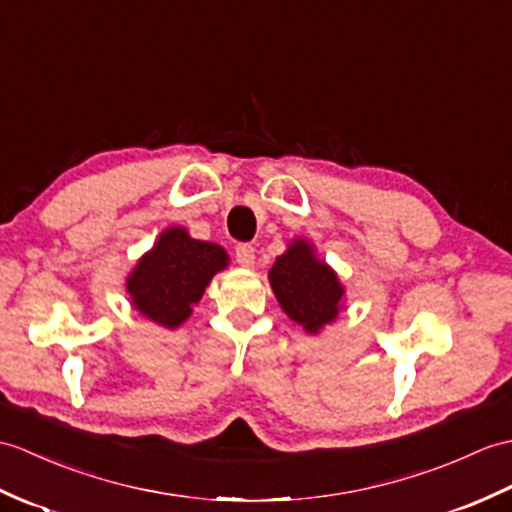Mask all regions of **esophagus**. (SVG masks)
Here are the masks:
<instances>
[{
	"label": "esophagus",
	"mask_w": 512,
	"mask_h": 512,
	"mask_svg": "<svg viewBox=\"0 0 512 512\" xmlns=\"http://www.w3.org/2000/svg\"><path fill=\"white\" fill-rule=\"evenodd\" d=\"M235 261L244 268H251L255 264V248L251 244H237L235 246Z\"/></svg>",
	"instance_id": "obj_1"
}]
</instances>
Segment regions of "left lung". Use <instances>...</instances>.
<instances>
[{
	"instance_id": "left-lung-1",
	"label": "left lung",
	"mask_w": 512,
	"mask_h": 512,
	"mask_svg": "<svg viewBox=\"0 0 512 512\" xmlns=\"http://www.w3.org/2000/svg\"><path fill=\"white\" fill-rule=\"evenodd\" d=\"M270 283L283 312L310 334L331 323L340 310L342 285L334 270L318 261L312 246L296 240L270 268Z\"/></svg>"
}]
</instances>
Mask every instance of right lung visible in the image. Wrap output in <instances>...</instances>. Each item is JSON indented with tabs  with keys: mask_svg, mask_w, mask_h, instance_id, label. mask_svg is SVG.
<instances>
[{
	"mask_svg": "<svg viewBox=\"0 0 512 512\" xmlns=\"http://www.w3.org/2000/svg\"><path fill=\"white\" fill-rule=\"evenodd\" d=\"M227 259L222 246L192 240L185 229H168L128 277L133 305L154 323L174 329L192 314V305Z\"/></svg>",
	"mask_w": 512,
	"mask_h": 512,
	"instance_id": "1",
	"label": "right lung"
}]
</instances>
